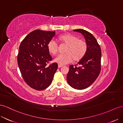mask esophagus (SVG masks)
<instances>
[{
  "instance_id": "34e87169",
  "label": "esophagus",
  "mask_w": 123,
  "mask_h": 123,
  "mask_svg": "<svg viewBox=\"0 0 123 123\" xmlns=\"http://www.w3.org/2000/svg\"><path fill=\"white\" fill-rule=\"evenodd\" d=\"M62 66H63V65H62L58 64V68H61L62 67Z\"/></svg>"
}]
</instances>
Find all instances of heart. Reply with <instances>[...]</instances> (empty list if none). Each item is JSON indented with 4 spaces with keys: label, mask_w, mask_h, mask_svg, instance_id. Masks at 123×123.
Listing matches in <instances>:
<instances>
[{
    "label": "heart",
    "mask_w": 123,
    "mask_h": 123,
    "mask_svg": "<svg viewBox=\"0 0 123 123\" xmlns=\"http://www.w3.org/2000/svg\"><path fill=\"white\" fill-rule=\"evenodd\" d=\"M59 41L66 45L65 49V54L59 55L54 61L59 64L64 65L74 61H78L85 55L87 50L86 42L82 39H79L76 36L70 33H64L60 36ZM48 51L55 55L58 53L57 44L54 40H51L47 44Z\"/></svg>",
    "instance_id": "1"
}]
</instances>
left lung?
Wrapping results in <instances>:
<instances>
[{
	"label": "left lung",
	"mask_w": 123,
	"mask_h": 123,
	"mask_svg": "<svg viewBox=\"0 0 123 123\" xmlns=\"http://www.w3.org/2000/svg\"><path fill=\"white\" fill-rule=\"evenodd\" d=\"M73 30L83 35L87 44V50L77 64L69 65L67 81L73 88L83 90L92 85L99 74L101 49L96 38L88 31L81 29Z\"/></svg>",
	"instance_id": "obj_1"
}]
</instances>
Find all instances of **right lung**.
Here are the masks:
<instances>
[{"mask_svg":"<svg viewBox=\"0 0 123 123\" xmlns=\"http://www.w3.org/2000/svg\"><path fill=\"white\" fill-rule=\"evenodd\" d=\"M55 35V31L36 30L28 34L20 44L17 63L25 81L33 89H46L58 69L57 63L47 65L52 60L47 44Z\"/></svg>","mask_w":123,"mask_h":123,"instance_id":"obj_1","label":"right lung"}]
</instances>
